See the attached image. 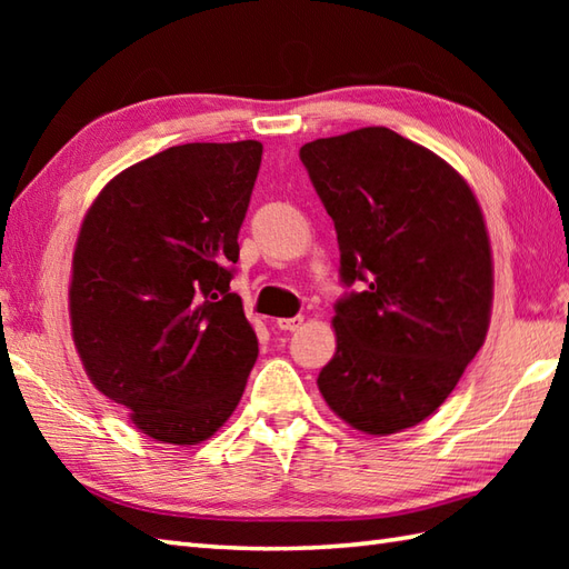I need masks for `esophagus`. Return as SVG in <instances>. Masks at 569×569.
<instances>
[{
    "label": "esophagus",
    "mask_w": 569,
    "mask_h": 569,
    "mask_svg": "<svg viewBox=\"0 0 569 569\" xmlns=\"http://www.w3.org/2000/svg\"><path fill=\"white\" fill-rule=\"evenodd\" d=\"M300 325H303V316H296V318H283V320H278V330H283V332H296Z\"/></svg>",
    "instance_id": "esophagus-1"
}]
</instances>
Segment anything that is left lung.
Instances as JSON below:
<instances>
[{
  "instance_id": "left-lung-1",
  "label": "left lung",
  "mask_w": 569,
  "mask_h": 569,
  "mask_svg": "<svg viewBox=\"0 0 569 569\" xmlns=\"http://www.w3.org/2000/svg\"><path fill=\"white\" fill-rule=\"evenodd\" d=\"M332 217L340 281L325 401L369 435L413 428L485 345L491 251L475 192L432 151L386 127L300 147Z\"/></svg>"
}]
</instances>
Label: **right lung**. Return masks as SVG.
Masks as SVG:
<instances>
[{
    "label": "right lung",
    "mask_w": 569,
    "mask_h": 569,
    "mask_svg": "<svg viewBox=\"0 0 569 569\" xmlns=\"http://www.w3.org/2000/svg\"><path fill=\"white\" fill-rule=\"evenodd\" d=\"M259 141L183 143L112 178L80 227L70 325L82 367L149 438L208 440L259 357L229 293Z\"/></svg>",
    "instance_id": "add662e5"
}]
</instances>
